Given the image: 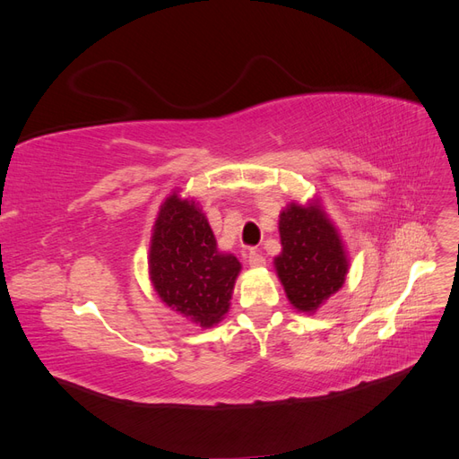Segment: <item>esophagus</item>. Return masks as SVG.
I'll return each instance as SVG.
<instances>
[{
	"label": "esophagus",
	"mask_w": 459,
	"mask_h": 459,
	"mask_svg": "<svg viewBox=\"0 0 459 459\" xmlns=\"http://www.w3.org/2000/svg\"><path fill=\"white\" fill-rule=\"evenodd\" d=\"M247 260H248V264H251L253 268H258V266H264V264H266V258H264L262 253L256 251V248H251V251H248Z\"/></svg>",
	"instance_id": "1"
}]
</instances>
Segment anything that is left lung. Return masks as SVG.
<instances>
[{
    "label": "left lung",
    "mask_w": 459,
    "mask_h": 459,
    "mask_svg": "<svg viewBox=\"0 0 459 459\" xmlns=\"http://www.w3.org/2000/svg\"><path fill=\"white\" fill-rule=\"evenodd\" d=\"M277 275L295 308L314 312L344 283L349 262L337 230L317 206L289 204L280 216Z\"/></svg>",
    "instance_id": "left-lung-1"
}]
</instances>
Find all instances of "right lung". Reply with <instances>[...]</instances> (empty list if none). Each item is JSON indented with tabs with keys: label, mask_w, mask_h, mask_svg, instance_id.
<instances>
[{
	"label": "right lung",
	"mask_w": 459,
	"mask_h": 459,
	"mask_svg": "<svg viewBox=\"0 0 459 459\" xmlns=\"http://www.w3.org/2000/svg\"><path fill=\"white\" fill-rule=\"evenodd\" d=\"M239 270L238 258L218 251L195 203L178 195L164 201L149 253L151 281L162 302L201 327H211L228 312Z\"/></svg>",
	"instance_id": "obj_1"
}]
</instances>
